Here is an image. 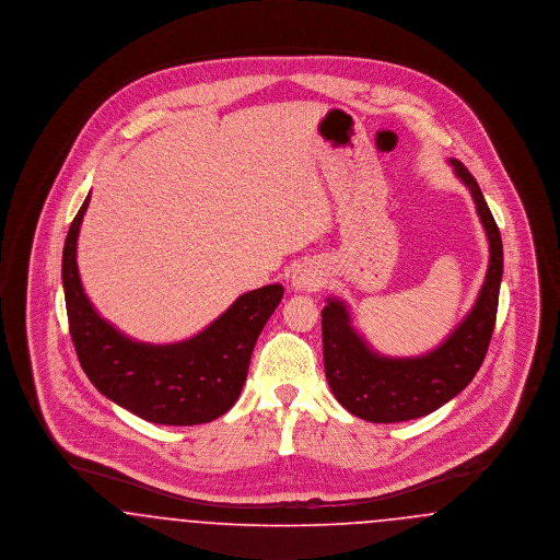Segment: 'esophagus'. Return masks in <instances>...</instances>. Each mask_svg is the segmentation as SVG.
<instances>
[{
  "instance_id": "34e87169",
  "label": "esophagus",
  "mask_w": 560,
  "mask_h": 560,
  "mask_svg": "<svg viewBox=\"0 0 560 560\" xmlns=\"http://www.w3.org/2000/svg\"><path fill=\"white\" fill-rule=\"evenodd\" d=\"M323 283V277H320L319 267L317 262H302L298 267L293 268L292 272V285L295 290H317Z\"/></svg>"
}]
</instances>
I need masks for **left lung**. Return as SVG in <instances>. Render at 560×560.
I'll use <instances>...</instances> for the list:
<instances>
[{"label":"left lung","mask_w":560,"mask_h":560,"mask_svg":"<svg viewBox=\"0 0 560 560\" xmlns=\"http://www.w3.org/2000/svg\"><path fill=\"white\" fill-rule=\"evenodd\" d=\"M450 163L470 190L489 241V267L472 311L441 347L405 359L384 357L370 348L352 327L342 300L327 298L320 313L329 388L345 409L368 422L393 424L432 413L472 382L491 342L504 272L502 237L475 176L462 161Z\"/></svg>","instance_id":"obj_1"}]
</instances>
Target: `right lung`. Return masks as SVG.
<instances>
[{
    "instance_id": "obj_1",
    "label": "right lung",
    "mask_w": 560,
    "mask_h": 560,
    "mask_svg": "<svg viewBox=\"0 0 560 560\" xmlns=\"http://www.w3.org/2000/svg\"><path fill=\"white\" fill-rule=\"evenodd\" d=\"M90 195L62 249V288L71 340L90 382L119 407L163 427L206 424L240 399L252 350L283 298V285L243 293L197 336L144 345L103 319L81 285L78 237Z\"/></svg>"
}]
</instances>
